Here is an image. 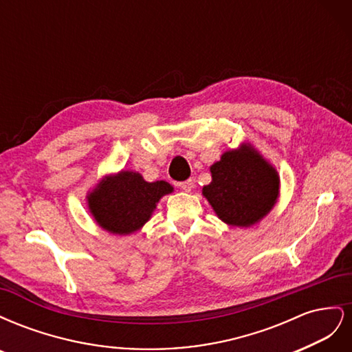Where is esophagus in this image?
I'll return each instance as SVG.
<instances>
[{
  "instance_id": "obj_1",
  "label": "esophagus",
  "mask_w": 352,
  "mask_h": 352,
  "mask_svg": "<svg viewBox=\"0 0 352 352\" xmlns=\"http://www.w3.org/2000/svg\"><path fill=\"white\" fill-rule=\"evenodd\" d=\"M179 188L185 190V192H190V190H192V188H194V180L188 179V180H185V182H180Z\"/></svg>"
}]
</instances>
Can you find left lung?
<instances>
[{
    "label": "left lung",
    "mask_w": 352,
    "mask_h": 352,
    "mask_svg": "<svg viewBox=\"0 0 352 352\" xmlns=\"http://www.w3.org/2000/svg\"><path fill=\"white\" fill-rule=\"evenodd\" d=\"M210 172L212 180L202 188V195L229 226L255 225L278 201L279 175L251 144L226 151Z\"/></svg>",
    "instance_id": "left-lung-1"
}]
</instances>
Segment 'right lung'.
Instances as JSON below:
<instances>
[{
    "label": "right lung",
    "mask_w": 352,
    "mask_h": 352,
    "mask_svg": "<svg viewBox=\"0 0 352 352\" xmlns=\"http://www.w3.org/2000/svg\"><path fill=\"white\" fill-rule=\"evenodd\" d=\"M170 192L173 186L164 180L146 182L141 173L122 170L104 176L87 199L98 226L114 235H129L151 219L157 202Z\"/></svg>",
    "instance_id": "obj_1"
}]
</instances>
